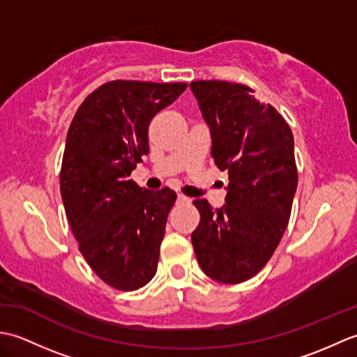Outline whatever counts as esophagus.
<instances>
[{"label":"esophagus","instance_id":"34e87169","mask_svg":"<svg viewBox=\"0 0 357 357\" xmlns=\"http://www.w3.org/2000/svg\"><path fill=\"white\" fill-rule=\"evenodd\" d=\"M178 202L179 204H185V202H190V199H188L187 196H184V195H178Z\"/></svg>","mask_w":357,"mask_h":357}]
</instances>
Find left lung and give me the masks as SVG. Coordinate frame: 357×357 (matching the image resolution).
Listing matches in <instances>:
<instances>
[{"label":"left lung","instance_id":"1","mask_svg":"<svg viewBox=\"0 0 357 357\" xmlns=\"http://www.w3.org/2000/svg\"><path fill=\"white\" fill-rule=\"evenodd\" d=\"M190 89L210 128L211 156L229 173L221 208L193 201L201 221L192 244L208 278L239 284L264 268L288 225L298 187L293 133L247 86L193 81Z\"/></svg>","mask_w":357,"mask_h":357}]
</instances>
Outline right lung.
<instances>
[{"mask_svg": "<svg viewBox=\"0 0 357 357\" xmlns=\"http://www.w3.org/2000/svg\"><path fill=\"white\" fill-rule=\"evenodd\" d=\"M185 89L105 82L79 105L67 132L59 174L66 215L87 264L118 290H138L156 273L176 193L150 192L128 176L149 153L151 118Z\"/></svg>", "mask_w": 357, "mask_h": 357, "instance_id": "obj_1", "label": "right lung"}]
</instances>
